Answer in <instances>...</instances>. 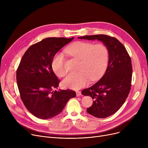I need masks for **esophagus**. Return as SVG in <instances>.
Wrapping results in <instances>:
<instances>
[{"instance_id":"1","label":"esophagus","mask_w":148,"mask_h":148,"mask_svg":"<svg viewBox=\"0 0 148 148\" xmlns=\"http://www.w3.org/2000/svg\"><path fill=\"white\" fill-rule=\"evenodd\" d=\"M76 95L77 97H80L82 95V92L80 91H77L76 92Z\"/></svg>"}]
</instances>
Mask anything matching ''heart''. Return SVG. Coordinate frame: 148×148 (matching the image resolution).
Instances as JSON below:
<instances>
[{
	"label": "heart",
	"instance_id": "heart-1",
	"mask_svg": "<svg viewBox=\"0 0 148 148\" xmlns=\"http://www.w3.org/2000/svg\"><path fill=\"white\" fill-rule=\"evenodd\" d=\"M65 52L79 60V73L68 75L63 81L65 88L77 90L86 86L89 79L94 81L101 76L107 66L109 51L103 43L77 41L65 49ZM51 67L56 75L64 77L66 73L65 59L61 53H56L53 58Z\"/></svg>",
	"mask_w": 148,
	"mask_h": 148
}]
</instances>
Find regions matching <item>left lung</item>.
Returning <instances> with one entry per match:
<instances>
[{"mask_svg": "<svg viewBox=\"0 0 148 148\" xmlns=\"http://www.w3.org/2000/svg\"><path fill=\"white\" fill-rule=\"evenodd\" d=\"M79 38L101 41L108 49L109 59L104 75L92 86L82 92L83 95L94 99L87 108L88 113L98 118L108 117L119 109L128 96L133 71L131 58L124 45L114 37L99 34Z\"/></svg>", "mask_w": 148, "mask_h": 148, "instance_id": "left-lung-1", "label": "left lung"}]
</instances>
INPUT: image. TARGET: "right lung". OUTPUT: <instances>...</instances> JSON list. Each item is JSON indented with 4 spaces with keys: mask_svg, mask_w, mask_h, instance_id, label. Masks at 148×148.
Returning <instances> with one entry per match:
<instances>
[{
    "mask_svg": "<svg viewBox=\"0 0 148 148\" xmlns=\"http://www.w3.org/2000/svg\"><path fill=\"white\" fill-rule=\"evenodd\" d=\"M74 39L51 37L31 45L17 70L20 98L27 109L36 118L48 119L59 114L75 92L71 89L53 90L60 80L53 71V56Z\"/></svg>",
    "mask_w": 148,
    "mask_h": 148,
    "instance_id": "add662e5",
    "label": "right lung"
}]
</instances>
